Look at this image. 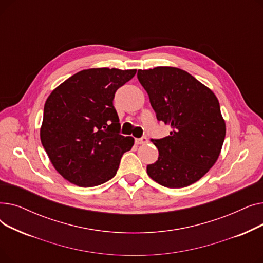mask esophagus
Instances as JSON below:
<instances>
[{
  "instance_id": "1",
  "label": "esophagus",
  "mask_w": 263,
  "mask_h": 263,
  "mask_svg": "<svg viewBox=\"0 0 263 263\" xmlns=\"http://www.w3.org/2000/svg\"><path fill=\"white\" fill-rule=\"evenodd\" d=\"M147 143H148V140H147V137H145V136L141 137V139H135V144L136 145H144V144H147Z\"/></svg>"
}]
</instances>
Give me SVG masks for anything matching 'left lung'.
Instances as JSON below:
<instances>
[{
    "label": "left lung",
    "instance_id": "left-lung-1",
    "mask_svg": "<svg viewBox=\"0 0 263 263\" xmlns=\"http://www.w3.org/2000/svg\"><path fill=\"white\" fill-rule=\"evenodd\" d=\"M157 119L170 124L168 136L151 140L158 161L147 165L159 184L179 189L198 181L213 166L226 135L225 120L214 92L176 67L137 71Z\"/></svg>",
    "mask_w": 263,
    "mask_h": 263
}]
</instances>
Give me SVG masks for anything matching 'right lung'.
I'll return each instance as SVG.
<instances>
[{
    "label": "right lung",
    "instance_id": "1",
    "mask_svg": "<svg viewBox=\"0 0 263 263\" xmlns=\"http://www.w3.org/2000/svg\"><path fill=\"white\" fill-rule=\"evenodd\" d=\"M135 73L136 69H86L67 79L48 97L40 140L54 168L69 182L91 187L116 175L134 139L119 134L113 99Z\"/></svg>",
    "mask_w": 263,
    "mask_h": 263
}]
</instances>
